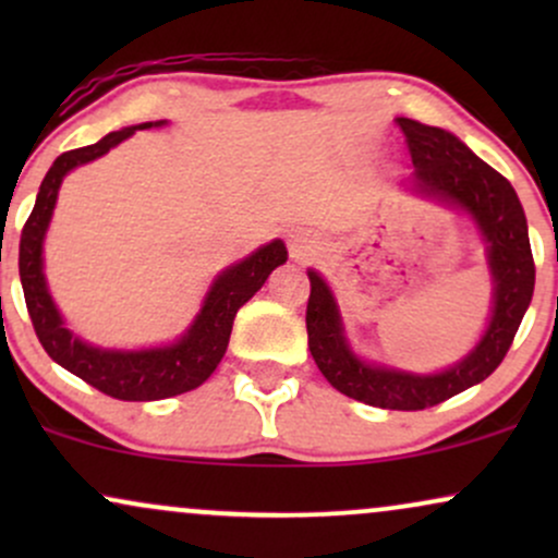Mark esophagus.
<instances>
[{
	"label": "esophagus",
	"mask_w": 558,
	"mask_h": 558,
	"mask_svg": "<svg viewBox=\"0 0 558 558\" xmlns=\"http://www.w3.org/2000/svg\"><path fill=\"white\" fill-rule=\"evenodd\" d=\"M312 246H315V243L306 239V235H293V239H291V254H293V257H296V259H306V257H310Z\"/></svg>",
	"instance_id": "34e87169"
}]
</instances>
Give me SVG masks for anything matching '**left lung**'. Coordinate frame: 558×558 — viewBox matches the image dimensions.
I'll use <instances>...</instances> for the list:
<instances>
[{
    "label": "left lung",
    "mask_w": 558,
    "mask_h": 558,
    "mask_svg": "<svg viewBox=\"0 0 558 558\" xmlns=\"http://www.w3.org/2000/svg\"><path fill=\"white\" fill-rule=\"evenodd\" d=\"M396 125L407 138L414 162L412 183L417 191L466 209L488 241V262L496 283L488 330L466 360L440 375H409L373 367L351 354L330 288L317 272H310L306 336L319 373L328 377L332 388L369 407L420 412L483 383L504 362L533 299L535 262L524 209L501 172L472 155L444 128L409 118H396Z\"/></svg>",
    "instance_id": "left-lung-1"
}]
</instances>
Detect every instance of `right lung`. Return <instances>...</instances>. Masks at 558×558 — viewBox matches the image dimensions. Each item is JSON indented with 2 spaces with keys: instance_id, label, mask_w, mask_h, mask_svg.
Wrapping results in <instances>:
<instances>
[{
  "instance_id": "add662e5",
  "label": "right lung",
  "mask_w": 558,
  "mask_h": 558,
  "mask_svg": "<svg viewBox=\"0 0 558 558\" xmlns=\"http://www.w3.org/2000/svg\"><path fill=\"white\" fill-rule=\"evenodd\" d=\"M162 123H144L138 128H151ZM136 128L110 133L101 141L83 149H70L54 159V165L44 175L38 189L34 213L25 220L21 233V283L25 306H28L31 323L41 341L44 351L68 373L78 375L88 386L120 401H157L170 396L194 390L215 373L222 354L228 349L230 330H233L235 312L246 304L254 293L265 286L267 275L275 267L283 265L288 252L283 241H272L254 252L252 257L239 262L217 278L202 306V315L191 325L178 343L168 349H146V351H101L94 345L78 341V338L62 325L60 312L54 310L52 296L47 291V280L41 272V241L47 233L49 217H52L57 191L62 178L83 162L107 155L114 144L133 136Z\"/></svg>"
}]
</instances>
